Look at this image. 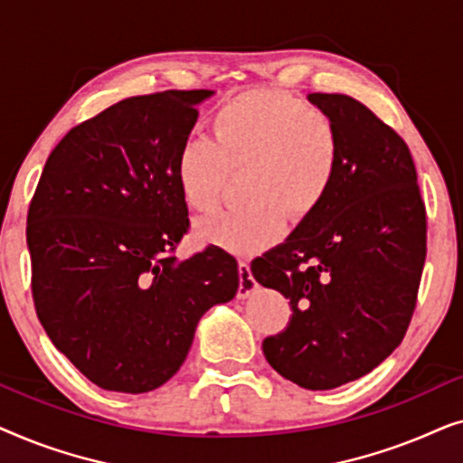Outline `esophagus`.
I'll return each mask as SVG.
<instances>
[{
  "label": "esophagus",
  "mask_w": 463,
  "mask_h": 463,
  "mask_svg": "<svg viewBox=\"0 0 463 463\" xmlns=\"http://www.w3.org/2000/svg\"><path fill=\"white\" fill-rule=\"evenodd\" d=\"M238 271H240V287H238V297L240 299H246L252 290L257 288L255 278L250 274V263L249 261H240L238 263Z\"/></svg>",
  "instance_id": "obj_1"
}]
</instances>
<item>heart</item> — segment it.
Masks as SVG:
<instances>
[{"instance_id": "heart-1", "label": "heart", "mask_w": 463, "mask_h": 463, "mask_svg": "<svg viewBox=\"0 0 463 463\" xmlns=\"http://www.w3.org/2000/svg\"><path fill=\"white\" fill-rule=\"evenodd\" d=\"M208 126L213 138H187L176 154L183 200L195 213H211L238 170H244L240 189L249 200L202 221L198 236L206 242L252 255L280 238L287 214L312 217L331 195L341 137L333 119L306 100L255 88L214 107Z\"/></svg>"}]
</instances>
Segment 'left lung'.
Segmentation results:
<instances>
[{
  "mask_svg": "<svg viewBox=\"0 0 463 463\" xmlns=\"http://www.w3.org/2000/svg\"><path fill=\"white\" fill-rule=\"evenodd\" d=\"M341 137L331 195L287 242L252 259L259 284L290 301L284 331L263 339L274 371L333 390L382 364L413 318L428 217L409 145L347 94L312 92Z\"/></svg>",
  "mask_w": 463,
  "mask_h": 463,
  "instance_id": "obj_1",
  "label": "left lung"
}]
</instances>
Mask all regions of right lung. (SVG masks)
Returning <instances> with one entry per match:
<instances>
[{"label":"right lung","instance_id":"1","mask_svg":"<svg viewBox=\"0 0 463 463\" xmlns=\"http://www.w3.org/2000/svg\"><path fill=\"white\" fill-rule=\"evenodd\" d=\"M213 90L107 107L48 156L27 214L31 295L43 331L81 375L141 394L179 371L198 320L240 287L238 261L189 230L175 162Z\"/></svg>","mask_w":463,"mask_h":463}]
</instances>
